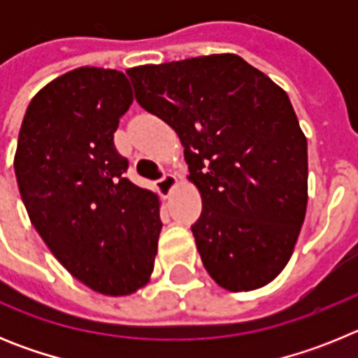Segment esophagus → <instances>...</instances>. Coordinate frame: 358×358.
<instances>
[{
	"mask_svg": "<svg viewBox=\"0 0 358 358\" xmlns=\"http://www.w3.org/2000/svg\"><path fill=\"white\" fill-rule=\"evenodd\" d=\"M176 182H177L176 176H172V173H164L161 179H157L156 186H157V189H159L161 194L169 195L170 192H172V188H173V185H176Z\"/></svg>",
	"mask_w": 358,
	"mask_h": 358,
	"instance_id": "1",
	"label": "esophagus"
}]
</instances>
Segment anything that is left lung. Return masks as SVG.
I'll return each mask as SVG.
<instances>
[{"label": "left lung", "instance_id": "8db88e82", "mask_svg": "<svg viewBox=\"0 0 358 358\" xmlns=\"http://www.w3.org/2000/svg\"><path fill=\"white\" fill-rule=\"evenodd\" d=\"M136 102L177 132L202 211L208 274L231 292L267 285L305 220L306 138L289 96L233 53L127 69Z\"/></svg>", "mask_w": 358, "mask_h": 358}]
</instances>
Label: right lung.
Here are the masks:
<instances>
[{"mask_svg":"<svg viewBox=\"0 0 358 358\" xmlns=\"http://www.w3.org/2000/svg\"><path fill=\"white\" fill-rule=\"evenodd\" d=\"M132 102L122 71L78 68L30 102L14 170L31 224L73 276L107 296L145 285L163 222L159 201L125 173L115 147Z\"/></svg>","mask_w":358,"mask_h":358,"instance_id":"1","label":"right lung"}]
</instances>
